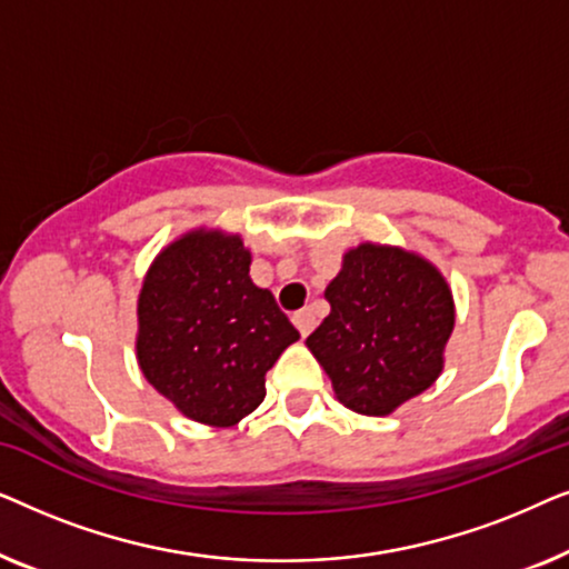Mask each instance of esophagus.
<instances>
[{"label": "esophagus", "instance_id": "34e87169", "mask_svg": "<svg viewBox=\"0 0 569 569\" xmlns=\"http://www.w3.org/2000/svg\"><path fill=\"white\" fill-rule=\"evenodd\" d=\"M292 321H295V326H298V331L302 333V337H308L310 331L316 329V313H313V308H302V310H298V313L292 316Z\"/></svg>", "mask_w": 569, "mask_h": 569}]
</instances>
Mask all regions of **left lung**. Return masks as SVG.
I'll return each mask as SVG.
<instances>
[{
  "mask_svg": "<svg viewBox=\"0 0 569 569\" xmlns=\"http://www.w3.org/2000/svg\"><path fill=\"white\" fill-rule=\"evenodd\" d=\"M326 300L331 313L306 345L347 409L391 415L440 376L456 310L432 263L401 248L362 243L345 256Z\"/></svg>",
  "mask_w": 569,
  "mask_h": 569,
  "instance_id": "1",
  "label": "left lung"
}]
</instances>
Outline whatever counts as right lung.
<instances>
[{"instance_id": "right-lung-1", "label": "right lung", "mask_w": 569, "mask_h": 569, "mask_svg": "<svg viewBox=\"0 0 569 569\" xmlns=\"http://www.w3.org/2000/svg\"><path fill=\"white\" fill-rule=\"evenodd\" d=\"M248 267L238 236L197 230L154 259L139 295V368L201 425L232 427L251 415L269 368L300 339Z\"/></svg>"}]
</instances>
